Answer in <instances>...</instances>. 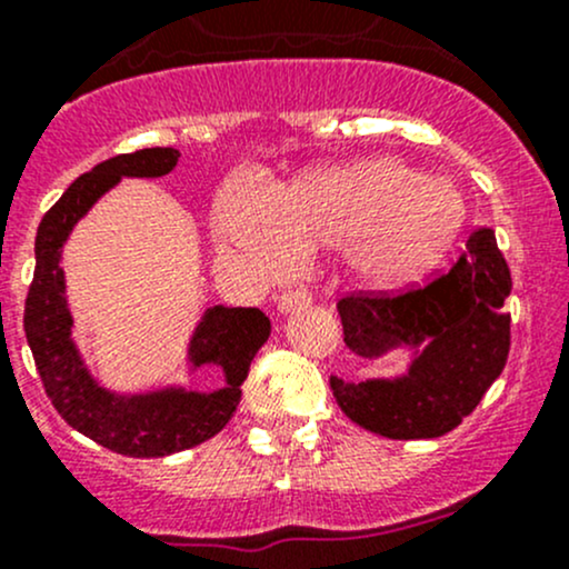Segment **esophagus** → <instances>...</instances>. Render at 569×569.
<instances>
[{
  "label": "esophagus",
  "instance_id": "obj_1",
  "mask_svg": "<svg viewBox=\"0 0 569 569\" xmlns=\"http://www.w3.org/2000/svg\"><path fill=\"white\" fill-rule=\"evenodd\" d=\"M307 303H311V292L307 290V287H296V290H287L279 296V309L282 311L307 307Z\"/></svg>",
  "mask_w": 569,
  "mask_h": 569
}]
</instances>
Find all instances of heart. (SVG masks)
Returning <instances> with one entry per match:
<instances>
[{
    "mask_svg": "<svg viewBox=\"0 0 569 569\" xmlns=\"http://www.w3.org/2000/svg\"><path fill=\"white\" fill-rule=\"evenodd\" d=\"M463 222L453 184L375 157L311 170L273 192L238 176L217 206V228L230 252L262 277H279L315 247H345V262L369 287H405L426 277Z\"/></svg>",
    "mask_w": 569,
    "mask_h": 569,
    "instance_id": "b5f03b06",
    "label": "heart"
}]
</instances>
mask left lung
<instances>
[{"label": "left lung", "mask_w": 569, "mask_h": 569, "mask_svg": "<svg viewBox=\"0 0 569 569\" xmlns=\"http://www.w3.org/2000/svg\"><path fill=\"white\" fill-rule=\"evenodd\" d=\"M510 268L491 228H475L448 271L401 290H356L339 298L345 345L380 358L415 345L401 380L341 382L331 390L341 412L360 429L388 439H433L453 431L502 375L510 352Z\"/></svg>", "instance_id": "obj_1"}]
</instances>
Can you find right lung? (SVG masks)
I'll list each match as a JSON object with an SVG mask.
<instances>
[{"mask_svg":"<svg viewBox=\"0 0 569 569\" xmlns=\"http://www.w3.org/2000/svg\"><path fill=\"white\" fill-rule=\"evenodd\" d=\"M179 162L176 149H140L100 162L78 176L62 198L46 211L34 241V277L23 303V333L53 409L76 431L102 448L132 458H160L194 448L219 433L241 401L252 358L271 333V320L260 309L213 307L206 311L192 339L194 366L219 363L228 388L217 393L164 390L149 396H113L97 388L70 341V311L64 307L62 243L89 206L121 176H164Z\"/></svg>","mask_w":569,"mask_h":569,"instance_id":"1","label":"right lung"}]
</instances>
